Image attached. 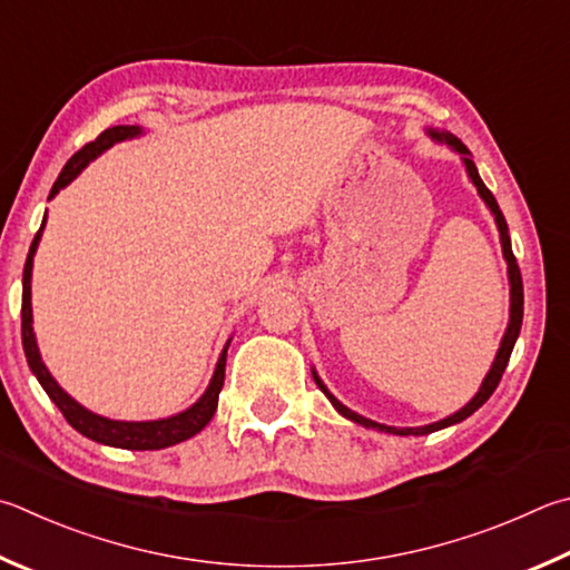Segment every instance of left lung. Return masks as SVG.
Masks as SVG:
<instances>
[{
  "instance_id": "8db88e82",
  "label": "left lung",
  "mask_w": 570,
  "mask_h": 570,
  "mask_svg": "<svg viewBox=\"0 0 570 570\" xmlns=\"http://www.w3.org/2000/svg\"><path fill=\"white\" fill-rule=\"evenodd\" d=\"M426 134H429V137H431L433 141L449 144V147H451L453 151L461 154L465 174H469V179L473 181L475 191L481 194V199L485 202V206H489L491 214H493L495 226H499V234H501L503 258H505V264H509L511 318H509V328H505V334H503V338H501L499 354H495L493 364H491V371H489V374H485L479 393H475V396H473L469 403H465V406H463L461 411L451 413V416L441 419V421H436V423H429V426L396 429V426H386V423H376V421H371V419H364V416H361V413L346 409L344 403H341V401L334 396V393H331V391L324 386V381L318 379L316 371H312L316 386L326 393V399L331 401V406H334V409L341 413V416L348 419V421H354V423H358V426H366V429H374V431H384V433H396V436H426V433H433V431H439V429L453 426V423H461L463 419H469L473 411H479V409L483 406V403L491 399V393L495 391V386H499L503 371H505V366H509V358H511V351H513V346H515V338H519V334H521V324H523V282H521V268H519V264H515V256H513V249H511L509 224H505V219H503V214H501V209H499V202H495V196L489 191V186H485V184L481 181L479 169H475V164H473V159H471V151L463 147L461 139H456V137H453V134H449V131H439V129H426Z\"/></svg>"
}]
</instances>
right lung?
<instances>
[{
    "instance_id": "add662e5",
    "label": "right lung",
    "mask_w": 570,
    "mask_h": 570,
    "mask_svg": "<svg viewBox=\"0 0 570 570\" xmlns=\"http://www.w3.org/2000/svg\"><path fill=\"white\" fill-rule=\"evenodd\" d=\"M141 134V127H129V124H119V127H111L107 131H101L95 141H89L87 147H81L75 157H71L65 169L57 177L55 186H51L49 199H55L59 189H65L67 184L75 181L79 177V171L87 167L91 159H97L101 151H107L114 147L117 141L124 139H134ZM47 224V214L41 219L39 232L35 236L32 246H29L27 254V264H24V276H22V346H24V356L27 364L32 368V374L41 384V389L47 391V396L57 403V409L65 413V419L69 421L71 429H77L81 436H87L97 443H105V446L114 449H129V451H157V449H167L174 446V443H181L186 439H191L199 433L206 423L212 421L216 403H219V393L224 386V368H226V348H229V341L222 351L219 361H216L214 376L206 386L204 396L189 406L186 411L177 413V416L169 419H159V421H114L105 419L99 413H91L89 409L81 406L69 393L61 389L55 376L49 374V368L45 366V361L39 356L37 348V338H35V328H32V266H35V254L41 239V232H45Z\"/></svg>"
}]
</instances>
